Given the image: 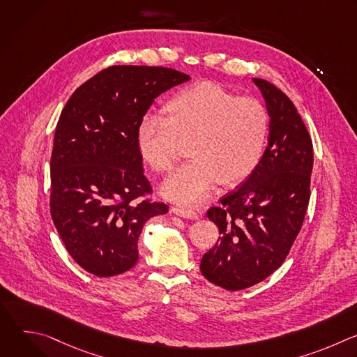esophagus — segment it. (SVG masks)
I'll return each mask as SVG.
<instances>
[{"instance_id":"1","label":"esophagus","mask_w":357,"mask_h":357,"mask_svg":"<svg viewBox=\"0 0 357 357\" xmlns=\"http://www.w3.org/2000/svg\"><path fill=\"white\" fill-rule=\"evenodd\" d=\"M172 212H174L175 215H179V216L188 218V219H197V218L200 216L196 211H193V209H190V208H183V206H174V208H172Z\"/></svg>"}]
</instances>
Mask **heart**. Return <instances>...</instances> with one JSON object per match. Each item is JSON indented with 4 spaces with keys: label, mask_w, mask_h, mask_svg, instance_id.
<instances>
[{
    "label": "heart",
    "mask_w": 357,
    "mask_h": 357,
    "mask_svg": "<svg viewBox=\"0 0 357 357\" xmlns=\"http://www.w3.org/2000/svg\"><path fill=\"white\" fill-rule=\"evenodd\" d=\"M162 116L146 114L137 127V148L148 167L169 172L190 141V161L162 185L178 203L205 199L219 181L234 185L259 167L270 134V113L260 100L238 96L216 83L197 82L168 97Z\"/></svg>",
    "instance_id": "1"
}]
</instances>
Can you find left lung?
Listing matches in <instances>:
<instances>
[{"label": "left lung", "mask_w": 357, "mask_h": 357, "mask_svg": "<svg viewBox=\"0 0 357 357\" xmlns=\"http://www.w3.org/2000/svg\"><path fill=\"white\" fill-rule=\"evenodd\" d=\"M252 82L271 117L268 145L256 171L208 211L220 237L200 261L203 277L227 291L259 284L284 263L311 197L307 127L284 91L263 79Z\"/></svg>", "instance_id": "left-lung-1"}]
</instances>
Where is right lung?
I'll return each instance as SVG.
<instances>
[{"label":"right lung","instance_id":"right-lung-1","mask_svg":"<svg viewBox=\"0 0 357 357\" xmlns=\"http://www.w3.org/2000/svg\"><path fill=\"white\" fill-rule=\"evenodd\" d=\"M189 79L161 66H110L79 86L61 113L50 216L72 259L96 277L132 268L144 225L169 209L148 197L135 134L154 100Z\"/></svg>","mask_w":357,"mask_h":357}]
</instances>
